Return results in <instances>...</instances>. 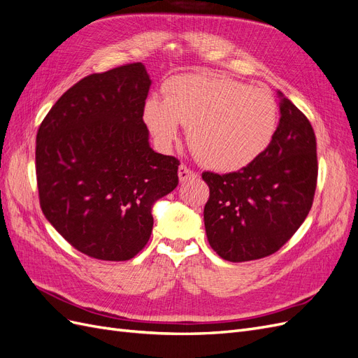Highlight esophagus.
Returning <instances> with one entry per match:
<instances>
[{"instance_id":"1","label":"esophagus","mask_w":358,"mask_h":358,"mask_svg":"<svg viewBox=\"0 0 358 358\" xmlns=\"http://www.w3.org/2000/svg\"><path fill=\"white\" fill-rule=\"evenodd\" d=\"M196 178H197V173L194 171V170H191L189 167L183 166V164L179 167V180H180V182L192 180V179H196Z\"/></svg>"}]
</instances>
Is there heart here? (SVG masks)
I'll use <instances>...</instances> for the list:
<instances>
[{"mask_svg":"<svg viewBox=\"0 0 358 358\" xmlns=\"http://www.w3.org/2000/svg\"><path fill=\"white\" fill-rule=\"evenodd\" d=\"M143 119L161 145L179 127L203 166L237 171L262 155L275 137L279 107L272 92L218 74H180L164 85V100L150 96Z\"/></svg>","mask_w":358,"mask_h":358,"instance_id":"heart-1","label":"heart"}]
</instances>
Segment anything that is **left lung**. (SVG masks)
<instances>
[{
	"label": "left lung",
	"mask_w": 358,
	"mask_h": 358,
	"mask_svg": "<svg viewBox=\"0 0 358 358\" xmlns=\"http://www.w3.org/2000/svg\"><path fill=\"white\" fill-rule=\"evenodd\" d=\"M279 95V125L264 152L242 170L201 175L209 187L206 234L213 251L227 262L275 254L312 208L318 178L315 133L309 119Z\"/></svg>",
	"instance_id": "1"
}]
</instances>
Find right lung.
I'll use <instances>...</instances> for the list:
<instances>
[{
    "label": "right lung",
    "mask_w": 358,
    "mask_h": 358,
    "mask_svg": "<svg viewBox=\"0 0 358 358\" xmlns=\"http://www.w3.org/2000/svg\"><path fill=\"white\" fill-rule=\"evenodd\" d=\"M142 62L73 85L43 119L36 142L40 208L79 252L106 262L137 255L152 204L178 187L179 159L149 146Z\"/></svg>",
    "instance_id": "obj_1"
}]
</instances>
